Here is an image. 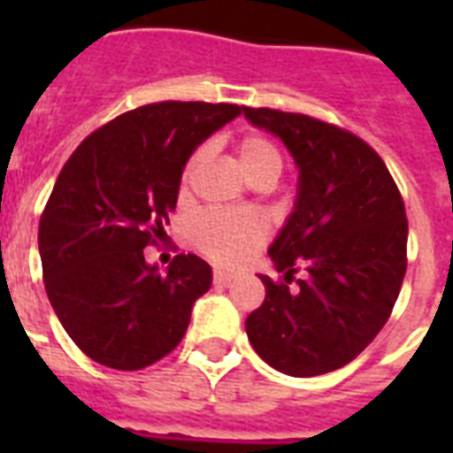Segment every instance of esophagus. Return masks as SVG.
<instances>
[{
	"instance_id": "1",
	"label": "esophagus",
	"mask_w": 453,
	"mask_h": 453,
	"mask_svg": "<svg viewBox=\"0 0 453 453\" xmlns=\"http://www.w3.org/2000/svg\"><path fill=\"white\" fill-rule=\"evenodd\" d=\"M234 275L233 273H226V270H213V284H220V287H227L233 282Z\"/></svg>"
}]
</instances>
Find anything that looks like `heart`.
I'll use <instances>...</instances> for the list:
<instances>
[{"mask_svg":"<svg viewBox=\"0 0 453 453\" xmlns=\"http://www.w3.org/2000/svg\"><path fill=\"white\" fill-rule=\"evenodd\" d=\"M204 159V150H197L188 159L180 176V190H188L195 171ZM234 162L254 185H273L284 169V155L273 138L263 134H247L234 143ZM192 247L219 265H242L263 247L268 226L256 213L204 211L195 216L188 226Z\"/></svg>","mask_w":453,"mask_h":453,"instance_id":"heart-1","label":"heart"}]
</instances>
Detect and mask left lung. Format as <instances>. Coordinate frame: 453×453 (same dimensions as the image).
Listing matches in <instances>:
<instances>
[{
    "instance_id": "1",
    "label": "left lung",
    "mask_w": 453,
    "mask_h": 453,
    "mask_svg": "<svg viewBox=\"0 0 453 453\" xmlns=\"http://www.w3.org/2000/svg\"><path fill=\"white\" fill-rule=\"evenodd\" d=\"M282 138L298 166L294 213L270 247L284 280L247 317L273 369L298 379L341 369L383 329L407 273V213L386 162L362 138L315 117L244 108ZM298 267L309 270L293 284Z\"/></svg>"
}]
</instances>
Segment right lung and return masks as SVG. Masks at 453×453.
<instances>
[{"mask_svg": "<svg viewBox=\"0 0 453 453\" xmlns=\"http://www.w3.org/2000/svg\"><path fill=\"white\" fill-rule=\"evenodd\" d=\"M237 115L233 103L141 105L84 138L60 171L39 220L46 296L98 365L138 372L185 336L211 268L178 254L159 273L143 249L157 244L176 209L188 157Z\"/></svg>", "mask_w": 453, "mask_h": 453, "instance_id": "obj_1", "label": "right lung"}]
</instances>
